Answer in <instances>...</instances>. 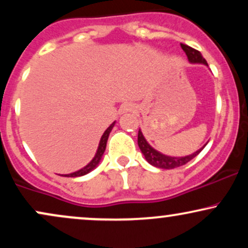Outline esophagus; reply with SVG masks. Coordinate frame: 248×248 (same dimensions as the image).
Instances as JSON below:
<instances>
[{
	"instance_id": "34e87169",
	"label": "esophagus",
	"mask_w": 248,
	"mask_h": 248,
	"mask_svg": "<svg viewBox=\"0 0 248 248\" xmlns=\"http://www.w3.org/2000/svg\"><path fill=\"white\" fill-rule=\"evenodd\" d=\"M132 110H134V106H133V105L126 104V105H124V106H122V112H124V113H126V112H132Z\"/></svg>"
}]
</instances>
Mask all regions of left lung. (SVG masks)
I'll return each instance as SVG.
<instances>
[{"label":"left lung","instance_id":"obj_1","mask_svg":"<svg viewBox=\"0 0 248 248\" xmlns=\"http://www.w3.org/2000/svg\"><path fill=\"white\" fill-rule=\"evenodd\" d=\"M182 49H183L184 52L189 59L190 62L192 64H204L207 66V62L205 59L203 58L202 53L199 51L192 49V47L187 46L186 44H181ZM138 144L140 147L142 154L144 155L146 160L148 161V163H150L152 166L156 167V168H161V169H173V168H177V167H182L184 164H186L187 162H190L192 160L193 157L198 155L199 153L203 150V148L205 147L204 146L201 149H198L197 152H195L191 155H187L184 156V157H173V156H167L161 154L157 150H155L154 148L148 143L146 139H144L143 134L140 129H139V135H138Z\"/></svg>","mask_w":248,"mask_h":248}]
</instances>
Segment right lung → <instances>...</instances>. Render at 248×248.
Instances as JSON below:
<instances>
[{"instance_id": "right-lung-1", "label": "right lung", "mask_w": 248, "mask_h": 248, "mask_svg": "<svg viewBox=\"0 0 248 248\" xmlns=\"http://www.w3.org/2000/svg\"><path fill=\"white\" fill-rule=\"evenodd\" d=\"M115 122H113L112 124H110L109 127L107 128L106 130H105V133L102 134L101 136V140L100 142H99V147H98V150H96L94 157H93V160L90 162V163L87 164L86 167L81 168L80 170H78V171H75L72 173H69V175H65V177H79V176H84L86 175V173H88L90 171H92L94 168L98 166L99 162H100L102 155H104L105 153V149H106V144H107V140H108V136H109V133L112 132L113 127H114Z\"/></svg>"}]
</instances>
